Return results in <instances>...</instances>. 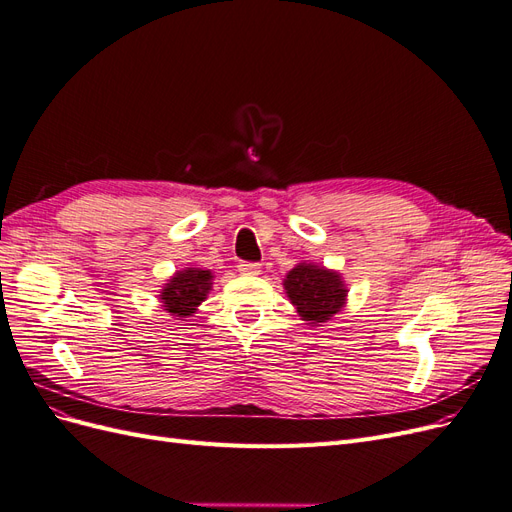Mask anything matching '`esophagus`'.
Segmentation results:
<instances>
[{
	"instance_id": "esophagus-1",
	"label": "esophagus",
	"mask_w": 512,
	"mask_h": 512,
	"mask_svg": "<svg viewBox=\"0 0 512 512\" xmlns=\"http://www.w3.org/2000/svg\"><path fill=\"white\" fill-rule=\"evenodd\" d=\"M239 273L241 275H258L260 265L258 262H239Z\"/></svg>"
}]
</instances>
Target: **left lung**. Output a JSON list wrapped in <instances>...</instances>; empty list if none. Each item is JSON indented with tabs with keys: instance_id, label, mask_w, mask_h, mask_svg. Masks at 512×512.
Instances as JSON below:
<instances>
[{
	"instance_id": "1",
	"label": "left lung",
	"mask_w": 512,
	"mask_h": 512,
	"mask_svg": "<svg viewBox=\"0 0 512 512\" xmlns=\"http://www.w3.org/2000/svg\"><path fill=\"white\" fill-rule=\"evenodd\" d=\"M286 297L307 327H322L348 303V286L335 269L318 262H299L284 277Z\"/></svg>"
}]
</instances>
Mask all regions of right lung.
Listing matches in <instances>:
<instances>
[{"label": "right lung", "mask_w": 512, "mask_h": 512, "mask_svg": "<svg viewBox=\"0 0 512 512\" xmlns=\"http://www.w3.org/2000/svg\"><path fill=\"white\" fill-rule=\"evenodd\" d=\"M213 277L215 275L209 269H200L194 265L175 271L158 294L164 312L177 320L194 316L200 303L207 299V294L213 288Z\"/></svg>", "instance_id": "1"}]
</instances>
